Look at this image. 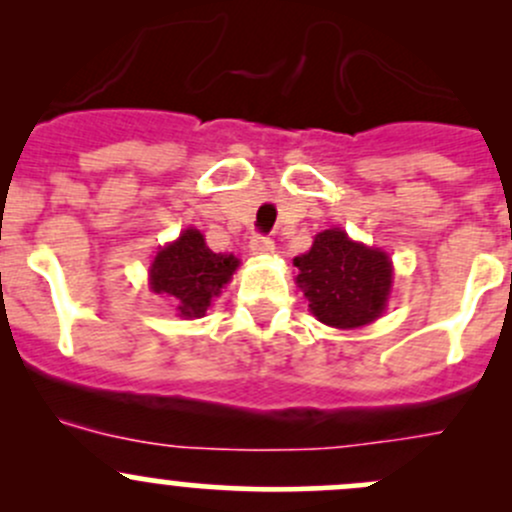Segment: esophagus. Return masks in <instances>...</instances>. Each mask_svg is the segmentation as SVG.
Wrapping results in <instances>:
<instances>
[{"label": "esophagus", "instance_id": "obj_1", "mask_svg": "<svg viewBox=\"0 0 512 512\" xmlns=\"http://www.w3.org/2000/svg\"><path fill=\"white\" fill-rule=\"evenodd\" d=\"M250 252L257 257L272 255V252H275V242H272V237L267 235H255L250 240Z\"/></svg>", "mask_w": 512, "mask_h": 512}]
</instances>
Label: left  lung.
I'll list each match as a JSON object with an SVG mask.
<instances>
[{
  "instance_id": "8db88e82",
  "label": "left lung",
  "mask_w": 512,
  "mask_h": 512,
  "mask_svg": "<svg viewBox=\"0 0 512 512\" xmlns=\"http://www.w3.org/2000/svg\"><path fill=\"white\" fill-rule=\"evenodd\" d=\"M294 267L309 309L327 327H366L389 302L394 280L389 255L354 242L339 227L319 232L312 250L294 257Z\"/></svg>"
}]
</instances>
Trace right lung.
<instances>
[{"label": "right lung", "mask_w": 512, "mask_h": 512, "mask_svg": "<svg viewBox=\"0 0 512 512\" xmlns=\"http://www.w3.org/2000/svg\"><path fill=\"white\" fill-rule=\"evenodd\" d=\"M240 260L235 255L213 252L205 245L203 232L188 227L175 242L160 247L153 260L148 282L151 289L168 299L178 317H205L213 297L232 280Z\"/></svg>", "instance_id": "add662e5"}]
</instances>
